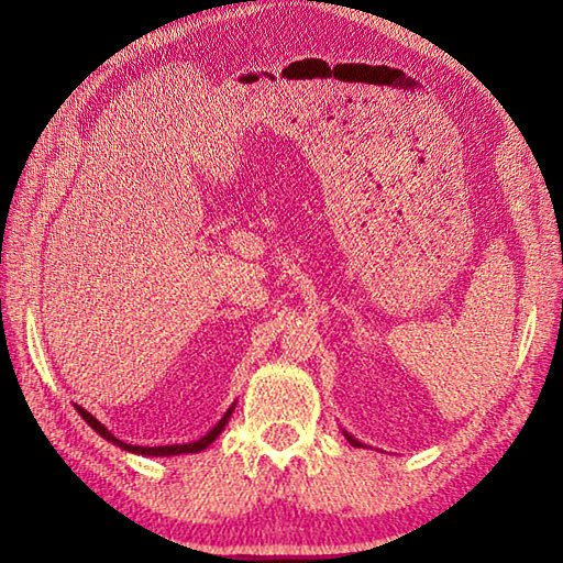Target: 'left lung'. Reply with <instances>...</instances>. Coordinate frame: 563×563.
<instances>
[{
  "label": "left lung",
  "instance_id": "8db88e82",
  "mask_svg": "<svg viewBox=\"0 0 563 563\" xmlns=\"http://www.w3.org/2000/svg\"><path fill=\"white\" fill-rule=\"evenodd\" d=\"M343 435H345V438H349V442H351V445H353V448H365L361 440H355V438H353L351 433H345V430H343Z\"/></svg>",
  "mask_w": 563,
  "mask_h": 563
}]
</instances>
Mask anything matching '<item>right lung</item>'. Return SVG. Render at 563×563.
Listing matches in <instances>:
<instances>
[{"instance_id":"right-lung-1","label":"right lung","mask_w":563,"mask_h":563,"mask_svg":"<svg viewBox=\"0 0 563 563\" xmlns=\"http://www.w3.org/2000/svg\"><path fill=\"white\" fill-rule=\"evenodd\" d=\"M75 409L79 411V416L84 418V421H87L93 430H97V433L103 438V440H109V442H113V445H118L121 450H125V452H135V454H147V457H172V454H188V452H200V450H206L210 442L218 438L222 430H224V426H227V421H230V416H232V411H234V404L230 406V409H227V413L220 418L218 423H214L206 435H202L200 440H196V442H184V445H162V448H140V445H128V442H123V440H118L109 428H106L101 421H97V418H93L87 409H81V406H75Z\"/></svg>"}]
</instances>
